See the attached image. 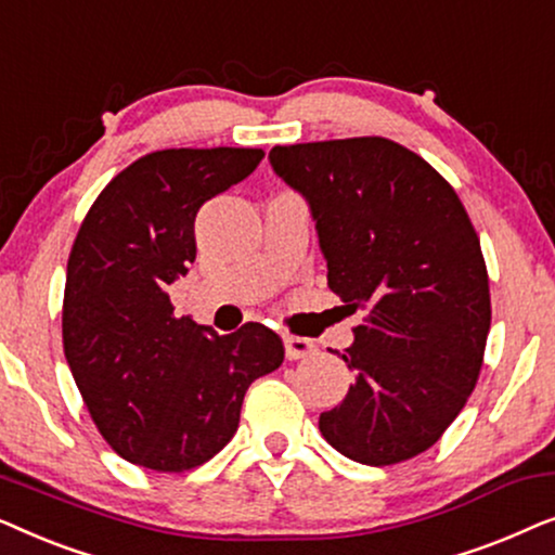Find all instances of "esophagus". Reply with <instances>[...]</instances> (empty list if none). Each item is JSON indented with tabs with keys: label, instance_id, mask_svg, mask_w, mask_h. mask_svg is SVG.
<instances>
[{
	"label": "esophagus",
	"instance_id": "34e87169",
	"mask_svg": "<svg viewBox=\"0 0 555 555\" xmlns=\"http://www.w3.org/2000/svg\"><path fill=\"white\" fill-rule=\"evenodd\" d=\"M315 353V344L310 338H300V336H285V356L291 361L298 359H308V356Z\"/></svg>",
	"mask_w": 555,
	"mask_h": 555
}]
</instances>
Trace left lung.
Returning <instances> with one entry per match:
<instances>
[{"instance_id":"1","label":"left lung","mask_w":555,"mask_h":555,"mask_svg":"<svg viewBox=\"0 0 555 555\" xmlns=\"http://www.w3.org/2000/svg\"><path fill=\"white\" fill-rule=\"evenodd\" d=\"M270 166L306 196L331 291L369 310L338 353L356 382L321 435L361 465L412 460L482 369L490 287L475 227L422 156L382 135L275 146Z\"/></svg>"}]
</instances>
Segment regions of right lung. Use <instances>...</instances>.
<instances>
[{
  "mask_svg": "<svg viewBox=\"0 0 555 555\" xmlns=\"http://www.w3.org/2000/svg\"><path fill=\"white\" fill-rule=\"evenodd\" d=\"M262 149H166L118 173L82 219L67 260L63 346L105 442L156 473L215 457L237 431L245 391L285 359L262 323L219 336L173 318L169 285L196 257L194 219L240 184Z\"/></svg>",
  "mask_w": 555,
  "mask_h": 555,
  "instance_id": "obj_1",
  "label": "right lung"
}]
</instances>
